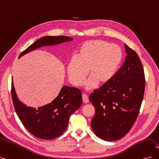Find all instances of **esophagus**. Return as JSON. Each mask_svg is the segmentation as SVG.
Wrapping results in <instances>:
<instances>
[{
    "mask_svg": "<svg viewBox=\"0 0 159 159\" xmlns=\"http://www.w3.org/2000/svg\"><path fill=\"white\" fill-rule=\"evenodd\" d=\"M82 99H83V102L84 103H89V99L88 95L86 94H83L82 95Z\"/></svg>",
    "mask_w": 159,
    "mask_h": 159,
    "instance_id": "34e87169",
    "label": "esophagus"
}]
</instances>
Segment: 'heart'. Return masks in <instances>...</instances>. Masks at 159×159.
Instances as JSON below:
<instances>
[{
	"label": "heart",
	"mask_w": 159,
	"mask_h": 159,
	"mask_svg": "<svg viewBox=\"0 0 159 159\" xmlns=\"http://www.w3.org/2000/svg\"><path fill=\"white\" fill-rule=\"evenodd\" d=\"M76 58L67 65V74L70 82L76 86L83 84L88 74L86 89H92L97 85H105L112 79L122 60L123 54L115 44L101 40L84 42L80 47Z\"/></svg>",
	"instance_id": "obj_1"
}]
</instances>
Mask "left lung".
Returning a JSON list of instances; mask_svg holds the SVG:
<instances>
[{
	"label": "left lung",
	"mask_w": 159,
	"mask_h": 159,
	"mask_svg": "<svg viewBox=\"0 0 159 159\" xmlns=\"http://www.w3.org/2000/svg\"><path fill=\"white\" fill-rule=\"evenodd\" d=\"M127 56L123 66L106 84L90 94L95 109L91 125L107 141L123 137L133 127L141 108L145 88V74L137 53L125 44Z\"/></svg>",
	"instance_id": "left-lung-1"
}]
</instances>
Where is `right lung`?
I'll return each instance as SVG.
<instances>
[{
    "label": "right lung",
    "instance_id": "add662e5",
    "mask_svg": "<svg viewBox=\"0 0 159 159\" xmlns=\"http://www.w3.org/2000/svg\"><path fill=\"white\" fill-rule=\"evenodd\" d=\"M73 38L66 36H46L40 38L22 52L20 58L28 52L44 46H53L71 42ZM12 98L18 118L34 136L44 140L55 139L68 127L70 115L82 104L80 89L64 85L58 95L50 103L38 107H28L19 99L12 80Z\"/></svg>",
    "mask_w": 159,
    "mask_h": 159
}]
</instances>
